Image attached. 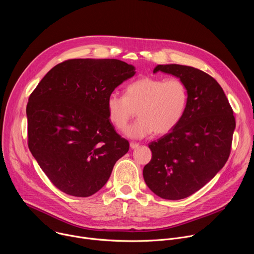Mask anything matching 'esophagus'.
I'll use <instances>...</instances> for the list:
<instances>
[{"mask_svg": "<svg viewBox=\"0 0 254 254\" xmlns=\"http://www.w3.org/2000/svg\"><path fill=\"white\" fill-rule=\"evenodd\" d=\"M139 146V144L137 143V142H133V141H131L130 143H129V147H130V149H135V148H137Z\"/></svg>", "mask_w": 254, "mask_h": 254, "instance_id": "34e87169", "label": "esophagus"}]
</instances>
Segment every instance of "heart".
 Here are the masks:
<instances>
[{"label":"heart","instance_id":"1","mask_svg":"<svg viewBox=\"0 0 254 254\" xmlns=\"http://www.w3.org/2000/svg\"><path fill=\"white\" fill-rule=\"evenodd\" d=\"M188 98L187 86L180 78L146 76L130 82L125 96L116 92L108 95L106 113L112 125L124 131L137 112L139 118L127 130L130 137L166 134L183 120Z\"/></svg>","mask_w":254,"mask_h":254}]
</instances>
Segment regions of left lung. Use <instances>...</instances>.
<instances>
[{
	"instance_id": "obj_1",
	"label": "left lung",
	"mask_w": 254,
	"mask_h": 254,
	"mask_svg": "<svg viewBox=\"0 0 254 254\" xmlns=\"http://www.w3.org/2000/svg\"><path fill=\"white\" fill-rule=\"evenodd\" d=\"M183 80L188 89V106L181 123L152 141V159L142 175L148 187L167 200L184 199L205 186L226 164L235 118L222 89L206 72L185 65H158Z\"/></svg>"
}]
</instances>
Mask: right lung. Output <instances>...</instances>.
<instances>
[{
	"label": "right lung",
	"mask_w": 254,
	"mask_h": 254,
	"mask_svg": "<svg viewBox=\"0 0 254 254\" xmlns=\"http://www.w3.org/2000/svg\"><path fill=\"white\" fill-rule=\"evenodd\" d=\"M134 73L132 65L118 59H68L30 94L29 150L63 193L93 195L127 153L128 141L108 120L106 99Z\"/></svg>",
	"instance_id": "add662e5"
}]
</instances>
